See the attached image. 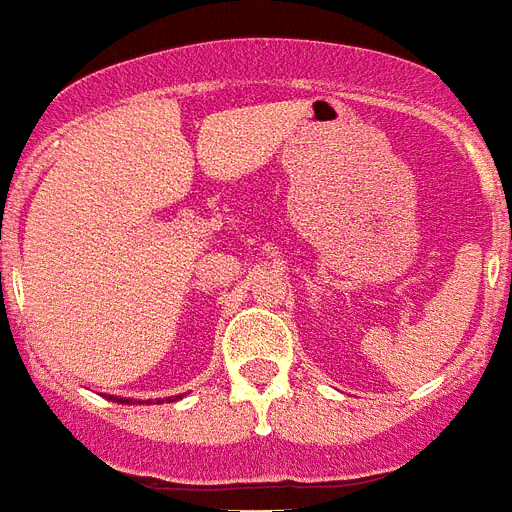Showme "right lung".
<instances>
[{"mask_svg": "<svg viewBox=\"0 0 512 512\" xmlns=\"http://www.w3.org/2000/svg\"><path fill=\"white\" fill-rule=\"evenodd\" d=\"M114 401H122V398H114ZM169 401H171V398H169ZM124 403H130V401H124Z\"/></svg>", "mask_w": 512, "mask_h": 512, "instance_id": "right-lung-1", "label": "right lung"}]
</instances>
